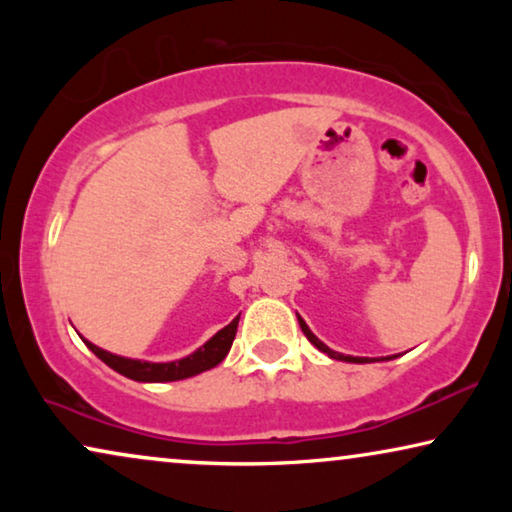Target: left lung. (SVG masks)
I'll list each match as a JSON object with an SVG mask.
<instances>
[{"mask_svg":"<svg viewBox=\"0 0 512 512\" xmlns=\"http://www.w3.org/2000/svg\"><path fill=\"white\" fill-rule=\"evenodd\" d=\"M298 324H300V328H303L305 338H307V340H310V342H312V345L319 349V352H324V354H328V356H331V359H335V361H347V363H370V361H375V359H368V356H345V354H340V352H333V349H331V347H326V345H324V342H321V340L317 338V335H314V333L310 331V328H307V324H305V321H303V319H300V317H298Z\"/></svg>","mask_w":512,"mask_h":512,"instance_id":"1","label":"left lung"}]
</instances>
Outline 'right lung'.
<instances>
[{
  "mask_svg": "<svg viewBox=\"0 0 512 512\" xmlns=\"http://www.w3.org/2000/svg\"><path fill=\"white\" fill-rule=\"evenodd\" d=\"M237 321L240 317H235L226 328H221L219 333L214 335L212 340H207L198 352L188 354L186 359L179 361H170V363H151V361H139V359H125V356H116L107 352V349H100L93 342L83 340L88 345L90 352H93L97 359H102L109 368H114L116 373H121L125 377L135 382H177V380H186V377L200 375L205 370L219 366V363L226 359V354L233 347L235 333H237Z\"/></svg>",
  "mask_w": 512,
  "mask_h": 512,
  "instance_id": "obj_1",
  "label": "right lung"
}]
</instances>
